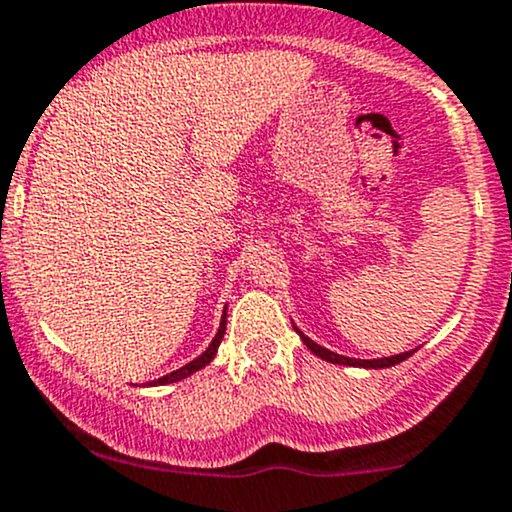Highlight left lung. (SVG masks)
I'll list each match as a JSON object with an SVG mask.
<instances>
[{"label":"left lung","mask_w":512,"mask_h":512,"mask_svg":"<svg viewBox=\"0 0 512 512\" xmlns=\"http://www.w3.org/2000/svg\"><path fill=\"white\" fill-rule=\"evenodd\" d=\"M293 330L298 332V337L303 339V344L308 346V349L313 351L315 356H320L322 361L337 363V366H354V368H390V366H397V363L407 361V358L416 351V349H411V351H404V354L385 356V358H349V356H342V354H334V351L325 349V346H320L317 342H313V339L305 337V334H303L301 330H298L296 325H293Z\"/></svg>","instance_id":"8db88e82"}]
</instances>
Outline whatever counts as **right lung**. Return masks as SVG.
I'll list each match as a JSON object with an SVG mask.
<instances>
[{"label": "right lung", "instance_id": "1", "mask_svg": "<svg viewBox=\"0 0 512 512\" xmlns=\"http://www.w3.org/2000/svg\"><path fill=\"white\" fill-rule=\"evenodd\" d=\"M223 334H226V308H223V315H221V325H219V332H216V337L211 339V344L207 346V351H202V354H199V356L195 358V361L185 363V366L178 368V370H173V373L163 375V378H158V380H151L149 385H168V383H178V380H185V378H190L192 373H197V370H202L204 366H209V363H211V358H214V356H216V351H219V344H221Z\"/></svg>", "mask_w": 512, "mask_h": 512}]
</instances>
